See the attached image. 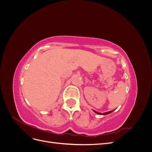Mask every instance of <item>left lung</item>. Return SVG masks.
Listing matches in <instances>:
<instances>
[{
	"mask_svg": "<svg viewBox=\"0 0 152 152\" xmlns=\"http://www.w3.org/2000/svg\"><path fill=\"white\" fill-rule=\"evenodd\" d=\"M113 111V110H112V111H110V112H105V113H99V112H96V111H95V110H94V112H95V113H96L97 114H99V115H107V114H108V113H112V112Z\"/></svg>",
	"mask_w": 152,
	"mask_h": 152,
	"instance_id": "8db88e82",
	"label": "left lung"
}]
</instances>
